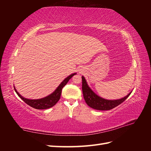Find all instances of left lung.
Returning a JSON list of instances; mask_svg holds the SVG:
<instances>
[{"mask_svg": "<svg viewBox=\"0 0 151 151\" xmlns=\"http://www.w3.org/2000/svg\"><path fill=\"white\" fill-rule=\"evenodd\" d=\"M82 92L84 100L89 107L97 110H110L118 105L121 104L129 97L131 92L126 97L119 100H106L96 95L91 89L89 88L84 76H82Z\"/></svg>", "mask_w": 151, "mask_h": 151, "instance_id": "obj_1", "label": "left lung"}]
</instances>
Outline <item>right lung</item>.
I'll return each instance as SVG.
<instances>
[{
	"instance_id": "obj_1",
	"label": "right lung",
	"mask_w": 151,
	"mask_h": 151,
	"mask_svg": "<svg viewBox=\"0 0 151 151\" xmlns=\"http://www.w3.org/2000/svg\"><path fill=\"white\" fill-rule=\"evenodd\" d=\"M75 75H76V73H73L72 75L69 76L68 77H67L62 83H61L60 85L55 90V91L53 92L52 94H50V95L47 96V97L43 99H36V100H30V99H25L24 97H22V96L19 94L17 91H16L15 88L14 89L16 93L18 95L19 97H20L22 100L25 102V103H27L28 105H29L30 106L34 108L38 109V110H45V109H47V108H50L51 107H52L53 106H54L57 103L58 101L60 99L62 88L67 84V83L68 82L69 80L71 78Z\"/></svg>"
}]
</instances>
